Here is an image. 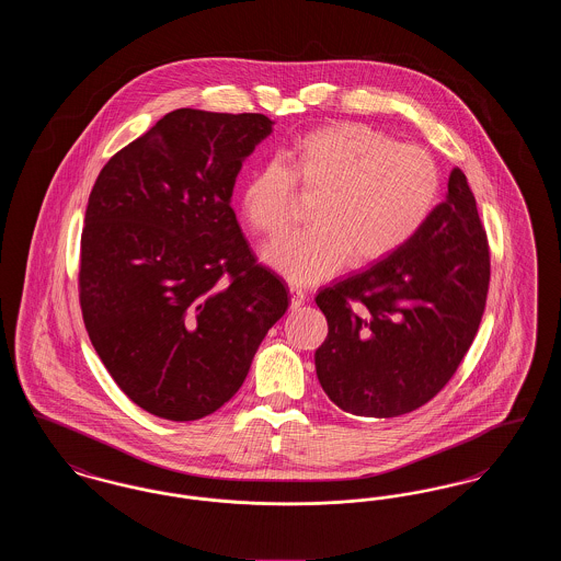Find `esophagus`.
<instances>
[{
	"instance_id": "esophagus-1",
	"label": "esophagus",
	"mask_w": 561,
	"mask_h": 561,
	"mask_svg": "<svg viewBox=\"0 0 561 561\" xmlns=\"http://www.w3.org/2000/svg\"><path fill=\"white\" fill-rule=\"evenodd\" d=\"M305 298H307V294H305L302 288L290 286V307H293V309H298V307L305 302Z\"/></svg>"
}]
</instances>
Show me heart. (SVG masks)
<instances>
[{
    "instance_id": "obj_1",
    "label": "heart",
    "mask_w": 561,
    "mask_h": 561,
    "mask_svg": "<svg viewBox=\"0 0 561 561\" xmlns=\"http://www.w3.org/2000/svg\"><path fill=\"white\" fill-rule=\"evenodd\" d=\"M282 160L256 165L243 181L240 210L261 236H279L294 185L318 193L309 227L268 243L263 259L294 284H316L347 265L364 267L398 252L433 213L442 176L425 149L398 145L355 122L298 134Z\"/></svg>"
}]
</instances>
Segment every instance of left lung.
<instances>
[{
	"instance_id": "left-lung-1",
	"label": "left lung",
	"mask_w": 561,
	"mask_h": 561,
	"mask_svg": "<svg viewBox=\"0 0 561 561\" xmlns=\"http://www.w3.org/2000/svg\"><path fill=\"white\" fill-rule=\"evenodd\" d=\"M490 252L467 176L398 252L316 296L328 336L316 351L321 389L355 416L408 414L453 378L480 328Z\"/></svg>"
}]
</instances>
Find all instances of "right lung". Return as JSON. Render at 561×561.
Here are the masks:
<instances>
[{
	"instance_id": "obj_1",
	"label": "right lung",
	"mask_w": 561,
	"mask_h": 561,
	"mask_svg": "<svg viewBox=\"0 0 561 561\" xmlns=\"http://www.w3.org/2000/svg\"><path fill=\"white\" fill-rule=\"evenodd\" d=\"M273 124L176 108L115 153L90 193L83 323L117 387L165 421L231 400L288 309V286L256 263L231 208L241 163Z\"/></svg>"
}]
</instances>
